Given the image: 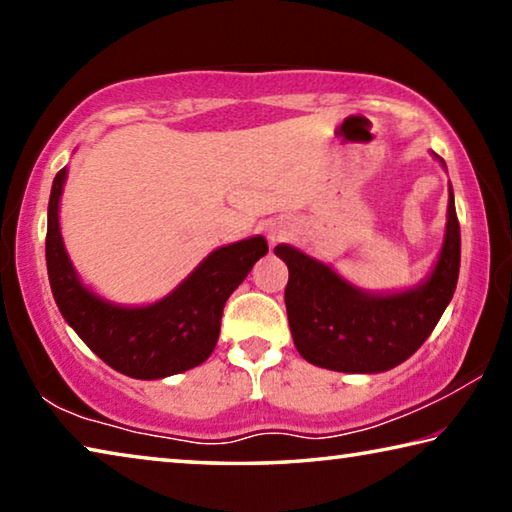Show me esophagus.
<instances>
[{
	"mask_svg": "<svg viewBox=\"0 0 512 512\" xmlns=\"http://www.w3.org/2000/svg\"><path fill=\"white\" fill-rule=\"evenodd\" d=\"M291 235V230H289V223H284V221H273V223H268L266 225V239L271 241V244L275 246V244H280V241H284Z\"/></svg>",
	"mask_w": 512,
	"mask_h": 512,
	"instance_id": "esophagus-1",
	"label": "esophagus"
}]
</instances>
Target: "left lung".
Here are the masks:
<instances>
[{"label":"left lung","instance_id":"8db88e82","mask_svg":"<svg viewBox=\"0 0 512 512\" xmlns=\"http://www.w3.org/2000/svg\"><path fill=\"white\" fill-rule=\"evenodd\" d=\"M275 255L289 266L284 302L302 359L336 372L391 370L429 339L454 296L461 268V225L452 185L443 250L431 275L413 289L372 296L298 248L280 244Z\"/></svg>","mask_w":512,"mask_h":512}]
</instances>
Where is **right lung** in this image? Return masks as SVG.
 <instances>
[{"instance_id":"right-lung-1","label":"right lung","mask_w":512,"mask_h":512,"mask_svg":"<svg viewBox=\"0 0 512 512\" xmlns=\"http://www.w3.org/2000/svg\"><path fill=\"white\" fill-rule=\"evenodd\" d=\"M67 169L51 185L47 210V273L60 314L99 359L121 375L162 379L201 366L219 341L225 300L268 253L264 237L216 248L167 298L119 307L99 298L76 275L63 246L58 203Z\"/></svg>"}]
</instances>
